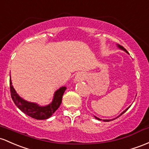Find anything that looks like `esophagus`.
<instances>
[{"mask_svg":"<svg viewBox=\"0 0 149 149\" xmlns=\"http://www.w3.org/2000/svg\"><path fill=\"white\" fill-rule=\"evenodd\" d=\"M86 78V75L82 73H78L75 77V82H78V81H81L85 79Z\"/></svg>","mask_w":149,"mask_h":149,"instance_id":"esophagus-1","label":"esophagus"}]
</instances>
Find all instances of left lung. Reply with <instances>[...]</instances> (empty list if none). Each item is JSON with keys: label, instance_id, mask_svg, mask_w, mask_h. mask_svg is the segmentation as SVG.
<instances>
[{"label": "left lung", "instance_id": "left-lung-1", "mask_svg": "<svg viewBox=\"0 0 149 149\" xmlns=\"http://www.w3.org/2000/svg\"><path fill=\"white\" fill-rule=\"evenodd\" d=\"M117 47H118V48L119 49H120L121 50H123V51H125V52H126V53H127V54H128V52H127V50H126L125 49V48H124V47H122V46H120V45H117ZM131 107V105L130 106H129V107H127V109H125V110H124L123 111V112H122V113H121L120 114V115H119V116H117V117H116V118H114V119H112V120H102V121H103V122H109V121H111V120H115V119H117V117H120V116H121V115H122V114H123L124 113H125V112H126V111H127V109H128L129 108H130V107ZM94 117H95V119H97V120H101V119H100V118H98V117H96V116H94Z\"/></svg>", "mask_w": 149, "mask_h": 149}]
</instances>
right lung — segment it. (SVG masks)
I'll list each match as a JSON object with an SVG mask.
<instances>
[{
  "mask_svg": "<svg viewBox=\"0 0 149 149\" xmlns=\"http://www.w3.org/2000/svg\"><path fill=\"white\" fill-rule=\"evenodd\" d=\"M10 88L11 97L15 105L24 114L36 120H47L52 117V114L54 113L55 111L61 105L62 97L66 90V86H62L59 88L54 92L52 102L47 105L42 106L36 102H29L22 98L13 88L11 78H10Z\"/></svg>",
  "mask_w": 149,
  "mask_h": 149,
  "instance_id": "right-lung-1",
  "label": "right lung"
}]
</instances>
